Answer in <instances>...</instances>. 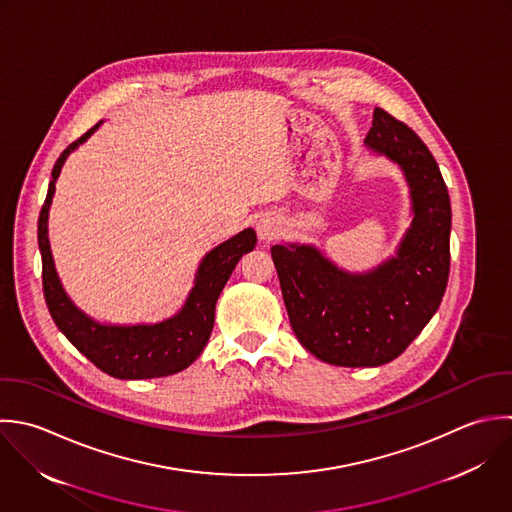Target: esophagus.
Returning a JSON list of instances; mask_svg holds the SVG:
<instances>
[{
  "label": "esophagus",
  "instance_id": "esophagus-1",
  "mask_svg": "<svg viewBox=\"0 0 512 512\" xmlns=\"http://www.w3.org/2000/svg\"><path fill=\"white\" fill-rule=\"evenodd\" d=\"M257 233L263 241H271L279 235V221L275 217H261L257 221Z\"/></svg>",
  "mask_w": 512,
  "mask_h": 512
}]
</instances>
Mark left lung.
<instances>
[{
    "label": "left lung",
    "instance_id": "8db88e82",
    "mask_svg": "<svg viewBox=\"0 0 512 512\" xmlns=\"http://www.w3.org/2000/svg\"><path fill=\"white\" fill-rule=\"evenodd\" d=\"M365 143L395 161L411 189L413 221L397 255L367 273H349L313 245L271 247L299 343L339 367L397 359L437 313L451 269V199L427 145L381 107Z\"/></svg>",
    "mask_w": 512,
    "mask_h": 512
}]
</instances>
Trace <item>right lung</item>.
<instances>
[{
    "instance_id": "obj_1",
    "label": "right lung",
    "mask_w": 512,
    "mask_h": 512,
    "mask_svg": "<svg viewBox=\"0 0 512 512\" xmlns=\"http://www.w3.org/2000/svg\"><path fill=\"white\" fill-rule=\"evenodd\" d=\"M99 123L63 149L51 171L47 197L37 221L43 297L57 329L103 373L115 379L167 377L187 369L205 349L215 323V303L239 259L253 251L257 235L253 229H243L211 249L197 269L195 285L185 305L171 319L155 325H105L87 317L61 287L49 249L47 219L55 181L65 159L91 137Z\"/></svg>"
}]
</instances>
